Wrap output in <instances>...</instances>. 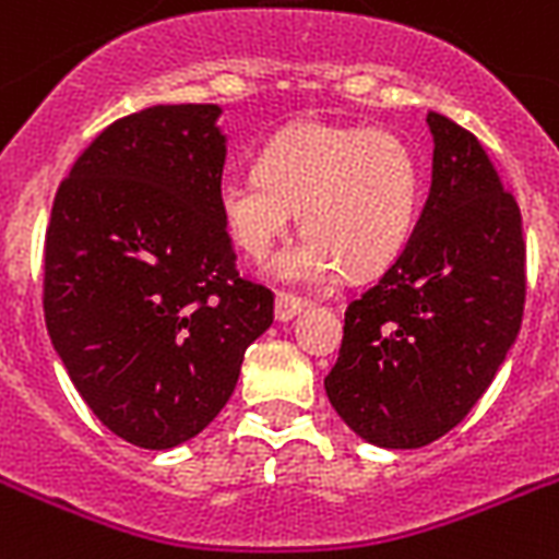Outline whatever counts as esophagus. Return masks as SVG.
Here are the masks:
<instances>
[{
  "label": "esophagus",
  "mask_w": 559,
  "mask_h": 559,
  "mask_svg": "<svg viewBox=\"0 0 559 559\" xmlns=\"http://www.w3.org/2000/svg\"><path fill=\"white\" fill-rule=\"evenodd\" d=\"M304 307H307V304H304L298 295H289V293L275 295V319L278 321H293Z\"/></svg>",
  "instance_id": "34e87169"
}]
</instances>
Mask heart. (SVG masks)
<instances>
[{"label": "heart", "instance_id": "1", "mask_svg": "<svg viewBox=\"0 0 559 559\" xmlns=\"http://www.w3.org/2000/svg\"><path fill=\"white\" fill-rule=\"evenodd\" d=\"M217 212L235 247L264 261L293 229L304 235L275 258V275L324 287L344 266L373 275L402 255L421 201L419 163L396 134L301 122L270 140L255 169L217 180Z\"/></svg>", "mask_w": 559, "mask_h": 559}]
</instances>
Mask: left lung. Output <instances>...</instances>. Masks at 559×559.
Wrapping results in <instances>:
<instances>
[{"mask_svg": "<svg viewBox=\"0 0 559 559\" xmlns=\"http://www.w3.org/2000/svg\"><path fill=\"white\" fill-rule=\"evenodd\" d=\"M433 177L407 247L344 312L330 405L358 437L411 451L456 428L523 324L525 240L483 143L428 111Z\"/></svg>", "mask_w": 559, "mask_h": 559, "instance_id": "1", "label": "left lung"}]
</instances>
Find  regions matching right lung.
Here are the masks:
<instances>
[{"instance_id":"1","label":"right lung","mask_w":559,"mask_h":559,"mask_svg":"<svg viewBox=\"0 0 559 559\" xmlns=\"http://www.w3.org/2000/svg\"><path fill=\"white\" fill-rule=\"evenodd\" d=\"M217 106H152L99 131L59 183L45 233V324L85 405L166 451L233 396L272 293L240 278L217 212Z\"/></svg>"}]
</instances>
